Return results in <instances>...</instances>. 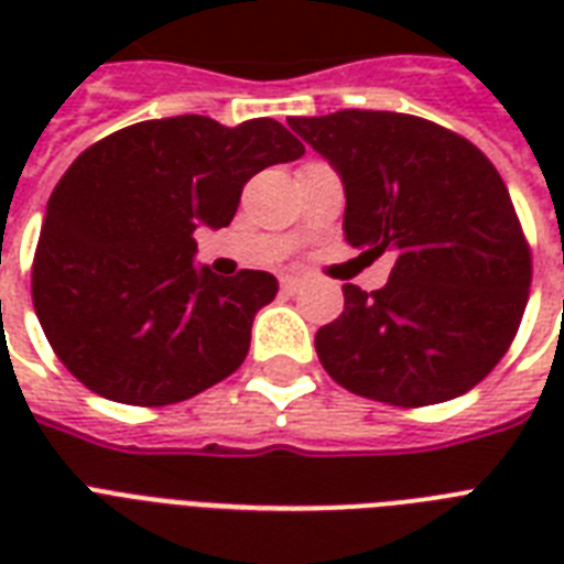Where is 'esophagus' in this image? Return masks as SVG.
Masks as SVG:
<instances>
[{
	"label": "esophagus",
	"instance_id": "34e87169",
	"mask_svg": "<svg viewBox=\"0 0 564 564\" xmlns=\"http://www.w3.org/2000/svg\"><path fill=\"white\" fill-rule=\"evenodd\" d=\"M304 283H307V281H304L301 274H283V278H281V286L286 292H299Z\"/></svg>",
	"mask_w": 564,
	"mask_h": 564
}]
</instances>
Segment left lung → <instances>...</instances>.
Listing matches in <instances>:
<instances>
[{"label": "left lung", "mask_w": 564, "mask_h": 564, "mask_svg": "<svg viewBox=\"0 0 564 564\" xmlns=\"http://www.w3.org/2000/svg\"><path fill=\"white\" fill-rule=\"evenodd\" d=\"M343 178L345 239L392 254L383 290L345 283L316 354L348 392L427 406L480 383L512 345L533 260L509 189L465 137L392 110L286 119Z\"/></svg>", "instance_id": "left-lung-1"}]
</instances>
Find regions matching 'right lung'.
<instances>
[{"mask_svg":"<svg viewBox=\"0 0 564 564\" xmlns=\"http://www.w3.org/2000/svg\"><path fill=\"white\" fill-rule=\"evenodd\" d=\"M304 154L274 119H149L93 143L52 189L31 299L52 351L117 403L166 406L242 366L269 272L195 269L193 230L225 228L248 178Z\"/></svg>","mask_w":564,"mask_h":564,"instance_id":"obj_1","label":"right lung"}]
</instances>
